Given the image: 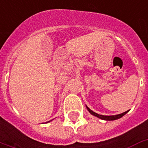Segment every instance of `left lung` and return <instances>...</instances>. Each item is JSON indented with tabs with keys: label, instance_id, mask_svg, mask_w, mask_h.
<instances>
[{
	"label": "left lung",
	"instance_id": "left-lung-1",
	"mask_svg": "<svg viewBox=\"0 0 148 148\" xmlns=\"http://www.w3.org/2000/svg\"><path fill=\"white\" fill-rule=\"evenodd\" d=\"M86 108H87V110H89V113H90L91 114H92V115H94V116H97V117L101 119V120H117V119L120 118V117H122L123 115H125V114H126V113L129 111V110H127V111H126V112H123V113H122V114H117V115H112V116H105V115H101V114H97V113L94 112V111H92V110H90V109H89L87 106H86Z\"/></svg>",
	"mask_w": 148,
	"mask_h": 148
}]
</instances>
